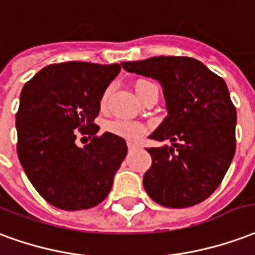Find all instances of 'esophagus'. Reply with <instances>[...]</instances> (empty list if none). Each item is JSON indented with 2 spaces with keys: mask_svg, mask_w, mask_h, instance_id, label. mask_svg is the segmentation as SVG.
I'll list each match as a JSON object with an SVG mask.
<instances>
[{
  "mask_svg": "<svg viewBox=\"0 0 255 255\" xmlns=\"http://www.w3.org/2000/svg\"><path fill=\"white\" fill-rule=\"evenodd\" d=\"M128 148H129L130 150H134V149H138L140 145H138V144H135V142H128Z\"/></svg>",
  "mask_w": 255,
  "mask_h": 255,
  "instance_id": "1",
  "label": "esophagus"
}]
</instances>
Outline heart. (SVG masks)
<instances>
[{
    "mask_svg": "<svg viewBox=\"0 0 255 255\" xmlns=\"http://www.w3.org/2000/svg\"><path fill=\"white\" fill-rule=\"evenodd\" d=\"M152 85H153L152 83H149V81H144V80L137 81L134 87L137 96H140V94L144 89H146L148 87H152ZM109 92L110 89H107L105 94H103V98H102V103H103V105L107 102ZM106 129L109 130V131H111V133H114V134L120 135L122 138H126V140H138V138L142 137L144 133L146 131L145 126L142 125V124L126 120L110 121V122H107V125H106Z\"/></svg>",
    "mask_w": 255,
    "mask_h": 255,
    "instance_id": "1",
    "label": "heart"
}]
</instances>
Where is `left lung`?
<instances>
[{
	"mask_svg": "<svg viewBox=\"0 0 255 255\" xmlns=\"http://www.w3.org/2000/svg\"><path fill=\"white\" fill-rule=\"evenodd\" d=\"M121 65L157 80L168 113L149 138L171 145L146 149L152 166L144 174V189L167 208L200 204L220 185L237 148V109L226 81L189 57L160 55Z\"/></svg>",
	"mask_w": 255,
	"mask_h": 255,
	"instance_id": "left-lung-1",
	"label": "left lung"
}]
</instances>
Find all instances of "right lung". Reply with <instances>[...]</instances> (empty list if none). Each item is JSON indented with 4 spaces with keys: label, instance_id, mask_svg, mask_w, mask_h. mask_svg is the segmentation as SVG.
Listing matches in <instances>:
<instances>
[{
    "label": "right lung",
    "instance_id": "1",
    "mask_svg": "<svg viewBox=\"0 0 255 255\" xmlns=\"http://www.w3.org/2000/svg\"><path fill=\"white\" fill-rule=\"evenodd\" d=\"M120 64L64 62L43 68L24 85L16 114L17 156L29 182L64 211L94 208L109 196L128 153L126 141L94 121ZM93 135L83 148L78 133Z\"/></svg>",
    "mask_w": 255,
    "mask_h": 255
}]
</instances>
